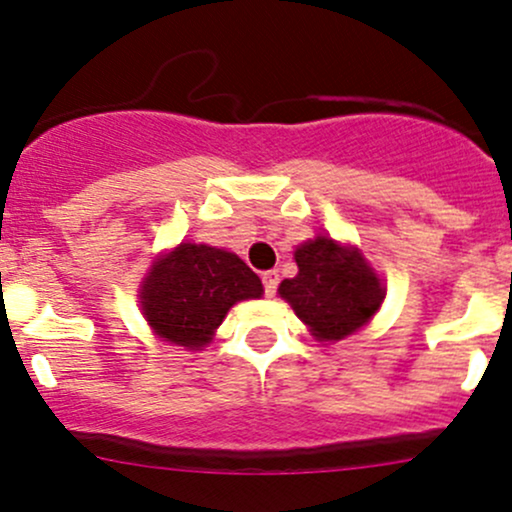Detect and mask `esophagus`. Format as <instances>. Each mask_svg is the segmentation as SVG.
Listing matches in <instances>:
<instances>
[{
    "instance_id": "obj_1",
    "label": "esophagus",
    "mask_w": 512,
    "mask_h": 512,
    "mask_svg": "<svg viewBox=\"0 0 512 512\" xmlns=\"http://www.w3.org/2000/svg\"><path fill=\"white\" fill-rule=\"evenodd\" d=\"M262 284H264V296L272 298L276 293V286H279V272L276 269H269V272L262 274Z\"/></svg>"
}]
</instances>
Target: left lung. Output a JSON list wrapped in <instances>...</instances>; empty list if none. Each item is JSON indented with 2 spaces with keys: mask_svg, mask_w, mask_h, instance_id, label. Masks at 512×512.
Here are the masks:
<instances>
[{
  "mask_svg": "<svg viewBox=\"0 0 512 512\" xmlns=\"http://www.w3.org/2000/svg\"><path fill=\"white\" fill-rule=\"evenodd\" d=\"M298 274L279 286L281 298L320 342H337L361 330L383 303V286L354 248L317 236L296 250Z\"/></svg>",
  "mask_w": 512,
  "mask_h": 512,
  "instance_id": "obj_1",
  "label": "left lung"
}]
</instances>
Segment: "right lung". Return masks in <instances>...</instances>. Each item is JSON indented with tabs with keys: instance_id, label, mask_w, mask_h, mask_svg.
<instances>
[{
	"instance_id": "1",
	"label": "right lung",
	"mask_w": 512,
	"mask_h": 512,
	"mask_svg": "<svg viewBox=\"0 0 512 512\" xmlns=\"http://www.w3.org/2000/svg\"><path fill=\"white\" fill-rule=\"evenodd\" d=\"M260 296V276L238 255L182 243L146 276L142 310L161 339L202 349L233 303Z\"/></svg>"
}]
</instances>
